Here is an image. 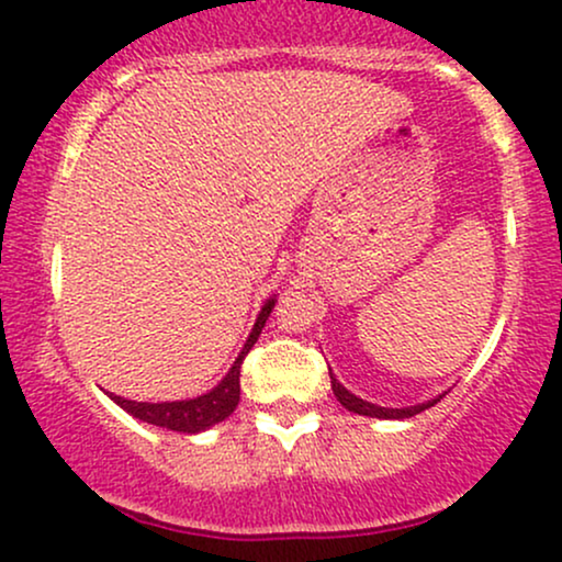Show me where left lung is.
I'll return each mask as SVG.
<instances>
[{"label": "left lung", "mask_w": 562, "mask_h": 562, "mask_svg": "<svg viewBox=\"0 0 562 562\" xmlns=\"http://www.w3.org/2000/svg\"><path fill=\"white\" fill-rule=\"evenodd\" d=\"M329 379H331V392H334V396H337V400H339V404H342V407H347V409H350V412H355V415L383 417V420H402V417H412V415H417V412L428 409V407H432V404L438 402V400H432V402L417 404V407H404V409L375 407V404H371V402H363V400H358V396L347 392V389L342 386V383H339L337 379H334L331 373H329Z\"/></svg>", "instance_id": "8db88e82"}]
</instances>
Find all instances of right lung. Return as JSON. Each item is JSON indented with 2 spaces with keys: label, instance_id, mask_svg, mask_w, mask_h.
Segmentation results:
<instances>
[{
  "label": "right lung",
  "instance_id": "add662e5",
  "mask_svg": "<svg viewBox=\"0 0 562 562\" xmlns=\"http://www.w3.org/2000/svg\"><path fill=\"white\" fill-rule=\"evenodd\" d=\"M274 301H267L265 308L254 324L251 337L246 339L244 350H240L238 360L233 363L231 373L225 375L223 381L212 389L210 394L196 396V400H187V402H162V404H147V402H132V400H122V396H111L119 407H124L130 415L139 417V420L160 425V428L168 430H179V432H199L210 425L223 423L225 417L236 409V404L240 400V366H244L248 350H251L254 342L259 339L261 326H265L267 316L272 314Z\"/></svg>",
  "mask_w": 562,
  "mask_h": 562
}]
</instances>
